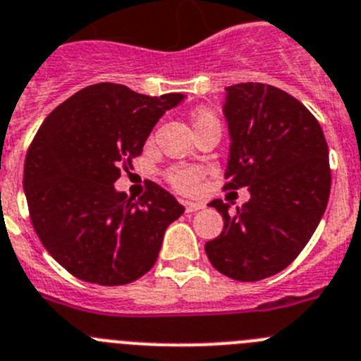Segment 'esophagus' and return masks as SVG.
<instances>
[{"instance_id": "esophagus-1", "label": "esophagus", "mask_w": 361, "mask_h": 361, "mask_svg": "<svg viewBox=\"0 0 361 361\" xmlns=\"http://www.w3.org/2000/svg\"><path fill=\"white\" fill-rule=\"evenodd\" d=\"M184 207H186L188 213H193V211L198 209H204V204L202 202H191V200H184Z\"/></svg>"}]
</instances>
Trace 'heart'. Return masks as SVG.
<instances>
[{
	"mask_svg": "<svg viewBox=\"0 0 361 361\" xmlns=\"http://www.w3.org/2000/svg\"><path fill=\"white\" fill-rule=\"evenodd\" d=\"M214 118L213 112L209 111H198L195 112L193 116V125L202 123V121H211ZM168 183L175 188L177 191L180 193H193L197 190V184H198V178H200V171L195 170V168H173V170L168 171L166 175Z\"/></svg>",
	"mask_w": 361,
	"mask_h": 361,
	"instance_id": "obj_1",
	"label": "heart"
}]
</instances>
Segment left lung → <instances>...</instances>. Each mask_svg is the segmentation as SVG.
<instances>
[{"label": "left lung", "mask_w": 361, "mask_h": 361, "mask_svg": "<svg viewBox=\"0 0 361 361\" xmlns=\"http://www.w3.org/2000/svg\"><path fill=\"white\" fill-rule=\"evenodd\" d=\"M231 147L226 190L249 188L250 200L224 216L220 236L206 243L218 272L261 281L295 259L315 233L331 191L326 137L315 116L297 98L267 84L226 89Z\"/></svg>", "instance_id": "obj_1"}]
</instances>
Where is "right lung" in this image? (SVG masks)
<instances>
[{
	"instance_id": "right-lung-1",
	"label": "right lung",
	"mask_w": 361,
	"mask_h": 361,
	"mask_svg": "<svg viewBox=\"0 0 361 361\" xmlns=\"http://www.w3.org/2000/svg\"><path fill=\"white\" fill-rule=\"evenodd\" d=\"M180 92L147 97L111 82L53 109L25 161L30 218L53 259L87 283L120 286L154 267L164 231L184 206L155 183L137 200L114 183Z\"/></svg>"
}]
</instances>
